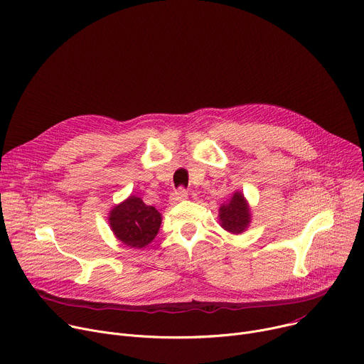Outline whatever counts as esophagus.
Wrapping results in <instances>:
<instances>
[{"instance_id":"1","label":"esophagus","mask_w":364,"mask_h":364,"mask_svg":"<svg viewBox=\"0 0 364 364\" xmlns=\"http://www.w3.org/2000/svg\"><path fill=\"white\" fill-rule=\"evenodd\" d=\"M188 198V192L185 189H178L172 193V198H171V203L172 204H176V203H181V200H185Z\"/></svg>"}]
</instances>
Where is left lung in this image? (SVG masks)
Masks as SVG:
<instances>
[{"label": "left lung", "mask_w": 364, "mask_h": 364, "mask_svg": "<svg viewBox=\"0 0 364 364\" xmlns=\"http://www.w3.org/2000/svg\"><path fill=\"white\" fill-rule=\"evenodd\" d=\"M218 220L220 225L231 234L238 235L247 231L252 224V208L243 192L235 191L228 200L221 204Z\"/></svg>", "instance_id": "left-lung-1"}]
</instances>
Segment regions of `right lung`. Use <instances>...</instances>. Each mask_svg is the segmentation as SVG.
Here are the masks:
<instances>
[{
    "label": "right lung",
    "mask_w": 364,
    "mask_h": 364,
    "mask_svg": "<svg viewBox=\"0 0 364 364\" xmlns=\"http://www.w3.org/2000/svg\"><path fill=\"white\" fill-rule=\"evenodd\" d=\"M108 224L114 237L126 247L143 249L157 235L161 214L154 207L146 205L141 198L130 195L109 210Z\"/></svg>",
    "instance_id": "right-lung-1"
}]
</instances>
